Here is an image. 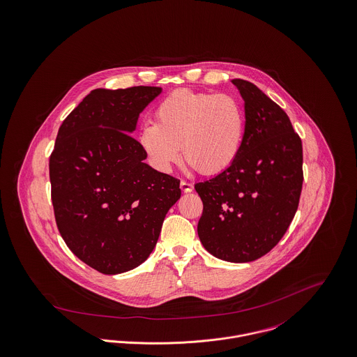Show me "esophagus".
I'll return each mask as SVG.
<instances>
[{"instance_id":"1","label":"esophagus","mask_w":357,"mask_h":357,"mask_svg":"<svg viewBox=\"0 0 357 357\" xmlns=\"http://www.w3.org/2000/svg\"><path fill=\"white\" fill-rule=\"evenodd\" d=\"M181 189H182L183 193H192L193 192V185L186 182V181H182L181 182Z\"/></svg>"}]
</instances>
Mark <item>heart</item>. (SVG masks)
Returning a JSON list of instances; mask_svg holds the SVG:
<instances>
[{
    "mask_svg": "<svg viewBox=\"0 0 357 357\" xmlns=\"http://www.w3.org/2000/svg\"><path fill=\"white\" fill-rule=\"evenodd\" d=\"M156 123H146L138 144L149 164L168 172L182 155L204 175L226 171L242 149L245 112L227 93H202L181 89L160 101Z\"/></svg>",
    "mask_w": 357,
    "mask_h": 357,
    "instance_id": "1",
    "label": "heart"
}]
</instances>
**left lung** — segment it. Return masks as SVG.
<instances>
[{
	"label": "left lung",
	"instance_id": "8db88e82",
	"mask_svg": "<svg viewBox=\"0 0 357 357\" xmlns=\"http://www.w3.org/2000/svg\"><path fill=\"white\" fill-rule=\"evenodd\" d=\"M245 102L237 160L195 185L204 209L197 233L215 257L248 263L268 253L289 229L303 188V145L286 112L257 86L233 79Z\"/></svg>",
	"mask_w": 357,
	"mask_h": 357
}]
</instances>
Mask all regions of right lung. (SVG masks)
I'll return each mask as SVG.
<instances>
[{
    "label": "right lung",
    "mask_w": 357,
    "mask_h": 357,
    "mask_svg": "<svg viewBox=\"0 0 357 357\" xmlns=\"http://www.w3.org/2000/svg\"><path fill=\"white\" fill-rule=\"evenodd\" d=\"M161 87L96 89L59 128L49 159L59 231L83 263L107 275L142 264L179 181L153 169L130 134Z\"/></svg>",
    "instance_id": "obj_1"
}]
</instances>
